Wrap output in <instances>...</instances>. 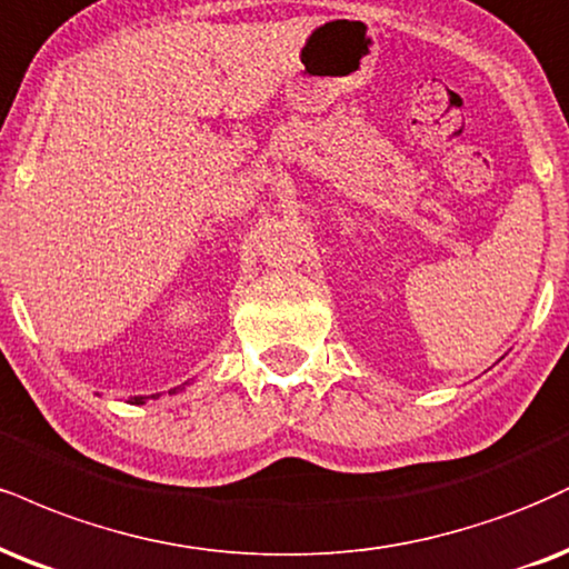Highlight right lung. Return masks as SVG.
<instances>
[{
  "label": "right lung",
  "mask_w": 569,
  "mask_h": 569,
  "mask_svg": "<svg viewBox=\"0 0 569 569\" xmlns=\"http://www.w3.org/2000/svg\"><path fill=\"white\" fill-rule=\"evenodd\" d=\"M132 402L134 406H142V402H146V397H132Z\"/></svg>",
  "instance_id": "obj_1"
}]
</instances>
